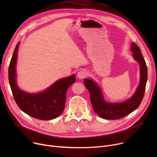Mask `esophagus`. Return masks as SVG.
Masks as SVG:
<instances>
[{"label":"esophagus","mask_w":157,"mask_h":157,"mask_svg":"<svg viewBox=\"0 0 157 157\" xmlns=\"http://www.w3.org/2000/svg\"><path fill=\"white\" fill-rule=\"evenodd\" d=\"M77 76H78V78H79V79H83V78L86 77L87 72L84 70H82V71H80L78 72Z\"/></svg>","instance_id":"obj_1"}]
</instances>
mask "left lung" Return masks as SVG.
Listing matches in <instances>:
<instances>
[{
    "label": "left lung",
    "instance_id": "obj_1",
    "mask_svg": "<svg viewBox=\"0 0 157 157\" xmlns=\"http://www.w3.org/2000/svg\"><path fill=\"white\" fill-rule=\"evenodd\" d=\"M130 49L134 60L139 64L140 81L135 93L128 99L122 102H106L97 83L92 79H84V84L90 92L93 109L101 118L106 120L122 118L135 111L143 100L147 78V66L141 49L136 43H132Z\"/></svg>",
    "mask_w": 157,
    "mask_h": 157
}]
</instances>
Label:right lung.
<instances>
[{
	"label": "right lung",
	"mask_w": 157,
	"mask_h": 157,
	"mask_svg": "<svg viewBox=\"0 0 157 157\" xmlns=\"http://www.w3.org/2000/svg\"><path fill=\"white\" fill-rule=\"evenodd\" d=\"M19 44L14 49L8 71L14 99L21 111L33 118L42 120L54 119L63 111L67 90L76 81V76L72 74L58 80L42 92L30 94L23 92L16 83V65Z\"/></svg>",
	"instance_id": "obj_1"
}]
</instances>
